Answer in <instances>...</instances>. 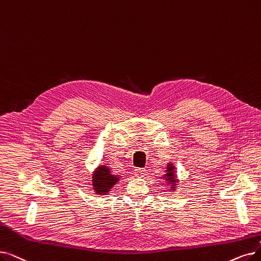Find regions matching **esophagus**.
Here are the masks:
<instances>
[{"instance_id":"obj_1","label":"esophagus","mask_w":261,"mask_h":261,"mask_svg":"<svg viewBox=\"0 0 261 261\" xmlns=\"http://www.w3.org/2000/svg\"><path fill=\"white\" fill-rule=\"evenodd\" d=\"M146 174V169L145 168H135L134 169V175L138 177H143Z\"/></svg>"}]
</instances>
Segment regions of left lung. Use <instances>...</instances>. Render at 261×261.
I'll list each match as a JSON object with an SVG mask.
<instances>
[{"label":"left lung","instance_id":"obj_1","mask_svg":"<svg viewBox=\"0 0 261 261\" xmlns=\"http://www.w3.org/2000/svg\"><path fill=\"white\" fill-rule=\"evenodd\" d=\"M173 169H174V167L172 166V164H169L168 166H167V174H166V180H169L168 182H174L175 181V178H174V172H173ZM174 189V188H173Z\"/></svg>","mask_w":261,"mask_h":261}]
</instances>
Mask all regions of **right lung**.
I'll return each instance as SVG.
<instances>
[{"label":"right lung","instance_id":"add662e5","mask_svg":"<svg viewBox=\"0 0 261 261\" xmlns=\"http://www.w3.org/2000/svg\"><path fill=\"white\" fill-rule=\"evenodd\" d=\"M118 181L117 176L112 175L109 167L101 165L93 176V186L97 194H107Z\"/></svg>","mask_w":261,"mask_h":261}]
</instances>
